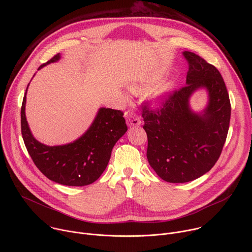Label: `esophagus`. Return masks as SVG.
<instances>
[{
  "mask_svg": "<svg viewBox=\"0 0 252 252\" xmlns=\"http://www.w3.org/2000/svg\"><path fill=\"white\" fill-rule=\"evenodd\" d=\"M126 124L128 126H140L141 122H140V118L139 116L134 115L133 113H128L126 115Z\"/></svg>",
  "mask_w": 252,
  "mask_h": 252,
  "instance_id": "1",
  "label": "esophagus"
}]
</instances>
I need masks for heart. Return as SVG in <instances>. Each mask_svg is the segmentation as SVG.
<instances>
[{"instance_id":"heart-1","label":"heart","mask_w":252,"mask_h":252,"mask_svg":"<svg viewBox=\"0 0 252 252\" xmlns=\"http://www.w3.org/2000/svg\"><path fill=\"white\" fill-rule=\"evenodd\" d=\"M138 91H139V90H137V89H136V90H135V92H138Z\"/></svg>"}]
</instances>
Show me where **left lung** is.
Masks as SVG:
<instances>
[{
  "mask_svg": "<svg viewBox=\"0 0 252 252\" xmlns=\"http://www.w3.org/2000/svg\"><path fill=\"white\" fill-rule=\"evenodd\" d=\"M184 56L189 69L187 85L158 96V106L142 104L148 135L147 157L163 181L183 184L209 171L221 155L226 140L231 105L225 83L213 64L194 53ZM199 87H206L210 102L203 115L192 113L188 98Z\"/></svg>",
  "mask_w": 252,
  "mask_h": 252,
  "instance_id": "obj_1",
  "label": "left lung"
}]
</instances>
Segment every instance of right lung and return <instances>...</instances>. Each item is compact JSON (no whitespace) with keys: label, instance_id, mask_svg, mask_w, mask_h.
Returning a JSON list of instances; mask_svg holds the SVG:
<instances>
[{"label":"right lung","instance_id":"right-lung-1","mask_svg":"<svg viewBox=\"0 0 252 252\" xmlns=\"http://www.w3.org/2000/svg\"><path fill=\"white\" fill-rule=\"evenodd\" d=\"M60 58V54L55 55L38 69ZM26 94L21 107V130L35 166L51 181L63 186L84 187L95 182L109 163L116 142L127 130L124 113L101 107L82 137L68 145L48 147L31 133L25 115Z\"/></svg>","mask_w":252,"mask_h":252}]
</instances>
